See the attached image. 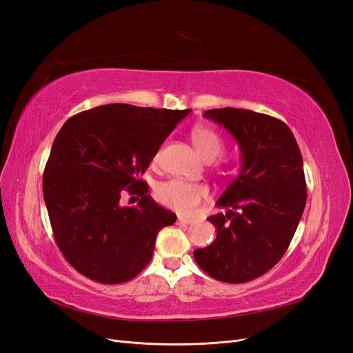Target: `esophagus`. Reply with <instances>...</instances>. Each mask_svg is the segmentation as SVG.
Masks as SVG:
<instances>
[{"label": "esophagus", "instance_id": "1", "mask_svg": "<svg viewBox=\"0 0 353 353\" xmlns=\"http://www.w3.org/2000/svg\"><path fill=\"white\" fill-rule=\"evenodd\" d=\"M194 219L184 218V216H178V223H183V225H188V223H193Z\"/></svg>", "mask_w": 353, "mask_h": 353}]
</instances>
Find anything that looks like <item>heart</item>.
I'll use <instances>...</instances> for the list:
<instances>
[{
	"label": "heart",
	"instance_id": "1",
	"mask_svg": "<svg viewBox=\"0 0 353 353\" xmlns=\"http://www.w3.org/2000/svg\"><path fill=\"white\" fill-rule=\"evenodd\" d=\"M191 141L205 160L216 159L223 152L221 135L209 126H196L191 131ZM156 197L168 209L190 215L209 197V188L205 184L190 183L184 179H169L156 188Z\"/></svg>",
	"mask_w": 353,
	"mask_h": 353
}]
</instances>
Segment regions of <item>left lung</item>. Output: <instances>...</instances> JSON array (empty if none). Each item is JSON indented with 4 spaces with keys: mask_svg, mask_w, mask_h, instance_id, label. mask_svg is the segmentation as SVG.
<instances>
[{
    "mask_svg": "<svg viewBox=\"0 0 353 353\" xmlns=\"http://www.w3.org/2000/svg\"><path fill=\"white\" fill-rule=\"evenodd\" d=\"M205 117L236 138L241 172L216 205L225 213L209 216L216 240L194 250L212 279L241 284L268 272L290 245L306 205L303 160L283 121L245 109H212Z\"/></svg>",
    "mask_w": 353,
    "mask_h": 353,
    "instance_id": "1",
    "label": "left lung"
}]
</instances>
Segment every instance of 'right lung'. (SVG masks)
<instances>
[{
    "label": "right lung",
    "instance_id": "right-lung-1",
    "mask_svg": "<svg viewBox=\"0 0 353 353\" xmlns=\"http://www.w3.org/2000/svg\"><path fill=\"white\" fill-rule=\"evenodd\" d=\"M188 112L116 103L61 126L42 191L59 249L83 276L121 284L152 261L157 232L176 215L157 205L140 176ZM125 192L142 197L137 207L120 205Z\"/></svg>",
    "mask_w": 353,
    "mask_h": 353
}]
</instances>
